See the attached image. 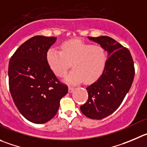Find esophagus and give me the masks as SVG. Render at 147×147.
Listing matches in <instances>:
<instances>
[{
  "instance_id": "esophagus-1",
  "label": "esophagus",
  "mask_w": 147,
  "mask_h": 147,
  "mask_svg": "<svg viewBox=\"0 0 147 147\" xmlns=\"http://www.w3.org/2000/svg\"><path fill=\"white\" fill-rule=\"evenodd\" d=\"M74 89L75 88L73 87V86H69V87H68V92H69V93H71L74 90Z\"/></svg>"
}]
</instances>
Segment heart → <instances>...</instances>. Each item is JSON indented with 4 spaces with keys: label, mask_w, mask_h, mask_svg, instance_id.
<instances>
[{
    "label": "heart",
    "mask_w": 147,
    "mask_h": 147,
    "mask_svg": "<svg viewBox=\"0 0 147 147\" xmlns=\"http://www.w3.org/2000/svg\"><path fill=\"white\" fill-rule=\"evenodd\" d=\"M50 69L59 77L67 74L72 63L74 69L67 75L65 82L71 84L97 81L102 74L107 63L106 50L100 45H92L74 39L63 42L61 50L50 47L46 53Z\"/></svg>",
    "instance_id": "1"
}]
</instances>
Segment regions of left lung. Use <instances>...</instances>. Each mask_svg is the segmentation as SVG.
<instances>
[{
  "label": "left lung",
  "instance_id": "left-lung-1",
  "mask_svg": "<svg viewBox=\"0 0 147 147\" xmlns=\"http://www.w3.org/2000/svg\"><path fill=\"white\" fill-rule=\"evenodd\" d=\"M108 52L105 68L98 80L86 87L88 100L81 111L91 119L101 120L118 108L129 91L135 75L129 50L107 36L89 37Z\"/></svg>",
  "mask_w": 147,
  "mask_h": 147
}]
</instances>
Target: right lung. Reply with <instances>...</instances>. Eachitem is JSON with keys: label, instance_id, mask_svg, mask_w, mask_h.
Segmentation results:
<instances>
[{"label": "right lung", "instance_id": "1", "mask_svg": "<svg viewBox=\"0 0 147 147\" xmlns=\"http://www.w3.org/2000/svg\"><path fill=\"white\" fill-rule=\"evenodd\" d=\"M57 37L34 36L16 50L8 64L9 90L21 114L34 123L55 115L68 86L61 83L47 64L46 53Z\"/></svg>", "mask_w": 147, "mask_h": 147}]
</instances>
